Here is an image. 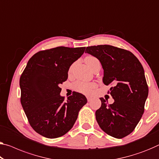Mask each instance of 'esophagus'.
I'll use <instances>...</instances> for the list:
<instances>
[{"instance_id": "1", "label": "esophagus", "mask_w": 159, "mask_h": 159, "mask_svg": "<svg viewBox=\"0 0 159 159\" xmlns=\"http://www.w3.org/2000/svg\"><path fill=\"white\" fill-rule=\"evenodd\" d=\"M87 101H88V102H90V101H91V100H92V98L91 97H87Z\"/></svg>"}]
</instances>
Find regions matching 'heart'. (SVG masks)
Segmentation results:
<instances>
[{
	"label": "heart",
	"instance_id": "heart-1",
	"mask_svg": "<svg viewBox=\"0 0 159 159\" xmlns=\"http://www.w3.org/2000/svg\"><path fill=\"white\" fill-rule=\"evenodd\" d=\"M85 62L89 68L93 65L95 62H99V60L96 57L93 56H87L85 58ZM96 87V84L94 83H88V82H78L74 84V88L75 90L81 92V93L89 94L92 92L93 89Z\"/></svg>",
	"mask_w": 159,
	"mask_h": 159
}]
</instances>
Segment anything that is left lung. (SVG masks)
Instances as JSON below:
<instances>
[{
	"label": "left lung",
	"instance_id": "left-lung-1",
	"mask_svg": "<svg viewBox=\"0 0 159 159\" xmlns=\"http://www.w3.org/2000/svg\"><path fill=\"white\" fill-rule=\"evenodd\" d=\"M85 52L99 60L104 84L114 85L110 88L113 104H107L99 98L101 107L95 112L97 123L109 136L125 137L134 131L144 111L148 88L142 65L133 53L111 45L87 47Z\"/></svg>",
	"mask_w": 159,
	"mask_h": 159
}]
</instances>
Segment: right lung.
I'll return each instance as SVG.
<instances>
[{"label": "right lung", "mask_w": 159, "mask_h": 159, "mask_svg": "<svg viewBox=\"0 0 159 159\" xmlns=\"http://www.w3.org/2000/svg\"><path fill=\"white\" fill-rule=\"evenodd\" d=\"M85 48L57 47L40 51L28 62L20 78V102L29 123L36 132L49 139L68 132L87 104L84 95L75 92L67 101L60 84L67 80L73 62Z\"/></svg>", "instance_id": "obj_1"}]
</instances>
